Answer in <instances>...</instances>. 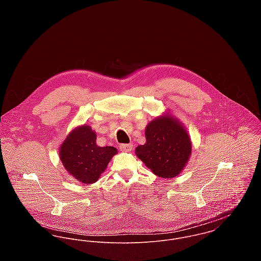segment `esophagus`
Instances as JSON below:
<instances>
[{
  "instance_id": "1",
  "label": "esophagus",
  "mask_w": 261,
  "mask_h": 261,
  "mask_svg": "<svg viewBox=\"0 0 261 261\" xmlns=\"http://www.w3.org/2000/svg\"><path fill=\"white\" fill-rule=\"evenodd\" d=\"M119 148L123 151H130L134 148V146H133V144H123V145H120Z\"/></svg>"
}]
</instances>
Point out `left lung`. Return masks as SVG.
Returning a JSON list of instances; mask_svg holds the SVG:
<instances>
[{
	"label": "left lung",
	"mask_w": 261,
	"mask_h": 261,
	"mask_svg": "<svg viewBox=\"0 0 261 261\" xmlns=\"http://www.w3.org/2000/svg\"><path fill=\"white\" fill-rule=\"evenodd\" d=\"M147 143L136 149V154L161 178L179 175L190 158L192 146L186 129L173 117L165 115L149 122Z\"/></svg>",
	"instance_id": "left-lung-1"
}]
</instances>
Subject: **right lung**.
<instances>
[{
  "mask_svg": "<svg viewBox=\"0 0 261 261\" xmlns=\"http://www.w3.org/2000/svg\"><path fill=\"white\" fill-rule=\"evenodd\" d=\"M96 135L88 125L73 129L60 148V160L75 179L82 183H95L117 150L113 147H98Z\"/></svg>",
  "mask_w": 261,
  "mask_h": 261,
  "instance_id": "add662e5",
  "label": "right lung"
}]
</instances>
